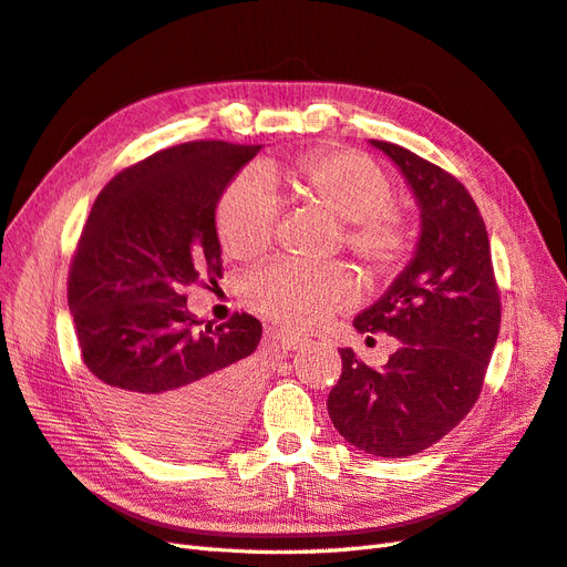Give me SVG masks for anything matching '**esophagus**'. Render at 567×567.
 I'll use <instances>...</instances> for the list:
<instances>
[{
  "instance_id": "esophagus-1",
  "label": "esophagus",
  "mask_w": 567,
  "mask_h": 567,
  "mask_svg": "<svg viewBox=\"0 0 567 567\" xmlns=\"http://www.w3.org/2000/svg\"><path fill=\"white\" fill-rule=\"evenodd\" d=\"M275 338L280 340V344L285 347V350H299V347H303V344L309 342L303 336H295V332H287V330H280Z\"/></svg>"
}]
</instances>
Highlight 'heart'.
Wrapping results in <instances>:
<instances>
[{
    "label": "heart",
    "mask_w": 567,
    "mask_h": 567,
    "mask_svg": "<svg viewBox=\"0 0 567 567\" xmlns=\"http://www.w3.org/2000/svg\"><path fill=\"white\" fill-rule=\"evenodd\" d=\"M264 177L285 194L344 223V246L375 278L395 272L412 246L408 217L395 206L388 174L354 151H313L268 163ZM278 208L256 179H237L217 203V237L237 260L260 258L275 239ZM244 301L275 323L307 330L326 323L352 297L342 268L272 264L249 275Z\"/></svg>",
    "instance_id": "obj_1"
}]
</instances>
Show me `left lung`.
<instances>
[{
	"label": "left lung",
	"mask_w": 567,
	"mask_h": 567,
	"mask_svg": "<svg viewBox=\"0 0 567 567\" xmlns=\"http://www.w3.org/2000/svg\"><path fill=\"white\" fill-rule=\"evenodd\" d=\"M412 188L422 215L414 256L388 292L354 318L359 332L400 340L371 369L350 347L328 395L347 443L375 457H408L453 431L482 393L501 330V297L484 217L453 174L402 145L371 141Z\"/></svg>",
	"instance_id": "obj_1"
}]
</instances>
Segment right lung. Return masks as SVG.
<instances>
[{"instance_id":"1","label":"right lung","mask_w":567,"mask_h":567,"mask_svg":"<svg viewBox=\"0 0 567 567\" xmlns=\"http://www.w3.org/2000/svg\"><path fill=\"white\" fill-rule=\"evenodd\" d=\"M260 145L192 141L126 167L95 198L69 270L100 408L138 447L208 455L241 431L260 321L198 328L186 287L223 275L215 208Z\"/></svg>"}]
</instances>
